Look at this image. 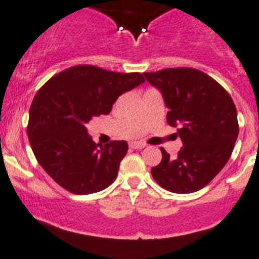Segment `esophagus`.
<instances>
[{
  "label": "esophagus",
  "mask_w": 259,
  "mask_h": 259,
  "mask_svg": "<svg viewBox=\"0 0 259 259\" xmlns=\"http://www.w3.org/2000/svg\"><path fill=\"white\" fill-rule=\"evenodd\" d=\"M129 146H130V148H133V149H142V148H144L147 144L143 143V142H132Z\"/></svg>",
  "instance_id": "obj_1"
}]
</instances>
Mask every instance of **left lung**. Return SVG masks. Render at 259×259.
Instances as JSON below:
<instances>
[{
  "label": "left lung",
  "instance_id": "8db88e82",
  "mask_svg": "<svg viewBox=\"0 0 259 259\" xmlns=\"http://www.w3.org/2000/svg\"><path fill=\"white\" fill-rule=\"evenodd\" d=\"M144 76L162 92L170 108L167 122L179 127L183 142L175 158L161 148L162 161L152 167V176L168 192H197L211 183L233 153L239 134L235 105L221 84L193 67H171Z\"/></svg>",
  "mask_w": 259,
  "mask_h": 259
}]
</instances>
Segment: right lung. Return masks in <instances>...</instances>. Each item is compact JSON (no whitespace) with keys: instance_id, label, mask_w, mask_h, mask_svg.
Returning <instances> with one entry per match:
<instances>
[{"instance_id":"add662e5","label":"right lung","mask_w":259,"mask_h":259,"mask_svg":"<svg viewBox=\"0 0 259 259\" xmlns=\"http://www.w3.org/2000/svg\"><path fill=\"white\" fill-rule=\"evenodd\" d=\"M144 81L141 72L110 71L76 65L59 72L37 92L29 110L26 134L43 170L72 194H92L115 181L127 152L125 141L100 146L85 124L107 115L125 92Z\"/></svg>"}]
</instances>
